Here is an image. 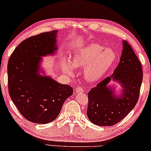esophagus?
I'll use <instances>...</instances> for the list:
<instances>
[{"instance_id": "34e87169", "label": "esophagus", "mask_w": 151, "mask_h": 151, "mask_svg": "<svg viewBox=\"0 0 151 151\" xmlns=\"http://www.w3.org/2000/svg\"><path fill=\"white\" fill-rule=\"evenodd\" d=\"M75 91H76V93H82V92L84 91V89L81 87V86H78V87L76 88Z\"/></svg>"}]
</instances>
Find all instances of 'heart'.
Masks as SVG:
<instances>
[{
    "label": "heart",
    "mask_w": 151,
    "mask_h": 151,
    "mask_svg": "<svg viewBox=\"0 0 151 151\" xmlns=\"http://www.w3.org/2000/svg\"><path fill=\"white\" fill-rule=\"evenodd\" d=\"M115 53L112 49H105L102 45L91 43L80 50L72 58L71 63L64 60L62 69L68 76L73 73V67L84 68L85 79L95 82L100 79L114 63Z\"/></svg>",
    "instance_id": "1"
}]
</instances>
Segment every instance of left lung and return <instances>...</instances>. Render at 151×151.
<instances>
[{
    "label": "left lung",
    "instance_id": "left-lung-1",
    "mask_svg": "<svg viewBox=\"0 0 151 151\" xmlns=\"http://www.w3.org/2000/svg\"><path fill=\"white\" fill-rule=\"evenodd\" d=\"M123 46L119 63L113 75L88 93L87 116L94 124H116L131 112L139 99L143 79L141 63L127 41H124ZM111 78L123 86V93L119 97L115 96L112 89L107 86Z\"/></svg>",
    "mask_w": 151,
    "mask_h": 151
}]
</instances>
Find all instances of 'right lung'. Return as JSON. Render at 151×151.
Listing matches in <instances>:
<instances>
[{
  "label": "right lung",
  "mask_w": 151,
  "mask_h": 151,
  "mask_svg": "<svg viewBox=\"0 0 151 151\" xmlns=\"http://www.w3.org/2000/svg\"><path fill=\"white\" fill-rule=\"evenodd\" d=\"M57 30L29 37L14 49L7 64L8 89L22 116L38 124L56 119L73 88L38 74L41 56L56 50Z\"/></svg>",
  "instance_id": "add662e5"
}]
</instances>
